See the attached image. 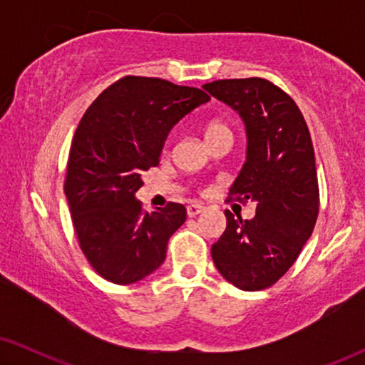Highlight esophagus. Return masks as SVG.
I'll return each instance as SVG.
<instances>
[{
    "instance_id": "1",
    "label": "esophagus",
    "mask_w": 365,
    "mask_h": 365,
    "mask_svg": "<svg viewBox=\"0 0 365 365\" xmlns=\"http://www.w3.org/2000/svg\"><path fill=\"white\" fill-rule=\"evenodd\" d=\"M202 209H204V207L201 206V204H196V202L189 204V206H187V216H189V217L197 216L199 212H202Z\"/></svg>"
}]
</instances>
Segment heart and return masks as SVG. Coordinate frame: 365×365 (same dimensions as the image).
Segmentation results:
<instances>
[{
    "mask_svg": "<svg viewBox=\"0 0 365 365\" xmlns=\"http://www.w3.org/2000/svg\"><path fill=\"white\" fill-rule=\"evenodd\" d=\"M221 134H232L231 128H229V124H226L224 121H211L207 124L206 128V141L211 138H216V136H221Z\"/></svg>",
    "mask_w": 365,
    "mask_h": 365,
    "instance_id": "1",
    "label": "heart"
}]
</instances>
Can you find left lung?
<instances>
[{
	"label": "left lung",
	"instance_id": "left-lung-1",
	"mask_svg": "<svg viewBox=\"0 0 365 365\" xmlns=\"http://www.w3.org/2000/svg\"><path fill=\"white\" fill-rule=\"evenodd\" d=\"M202 88L246 124V163L229 199L256 204V216L246 221L226 211V231L211 249L214 266L237 289L261 291L289 271L316 226L311 134L294 99L267 79H219Z\"/></svg>",
	"mask_w": 365,
	"mask_h": 365
}]
</instances>
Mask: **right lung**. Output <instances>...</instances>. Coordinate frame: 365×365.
I'll use <instances>...</instances> for the list:
<instances>
[{
  "label": "right lung",
  "instance_id": "add662e5",
  "mask_svg": "<svg viewBox=\"0 0 365 365\" xmlns=\"http://www.w3.org/2000/svg\"><path fill=\"white\" fill-rule=\"evenodd\" d=\"M209 99L197 88L126 76L84 113L69 151L64 194L79 247L106 281L138 282L166 259L186 207L169 202L144 211L136 192L143 173L159 164L169 131Z\"/></svg>",
  "mask_w": 365,
  "mask_h": 365
}]
</instances>
